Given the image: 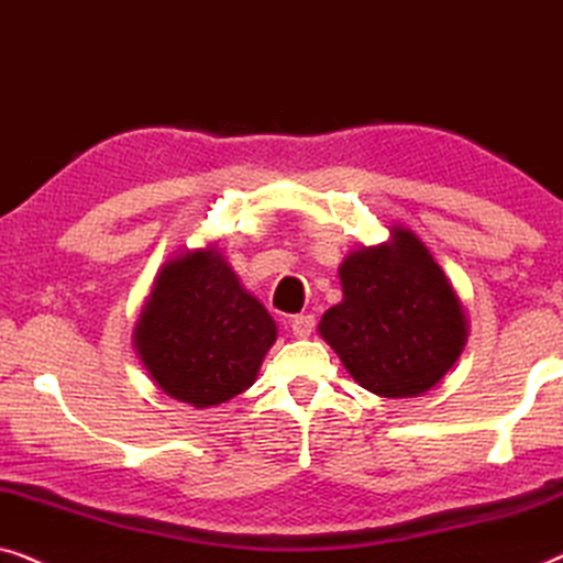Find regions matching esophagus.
I'll return each mask as SVG.
<instances>
[{
  "label": "esophagus",
  "instance_id": "34e87169",
  "mask_svg": "<svg viewBox=\"0 0 563 563\" xmlns=\"http://www.w3.org/2000/svg\"><path fill=\"white\" fill-rule=\"evenodd\" d=\"M313 327H316V319H313V316H308V313H300L290 321V331H292V336H296V339L311 336Z\"/></svg>",
  "mask_w": 563,
  "mask_h": 563
}]
</instances>
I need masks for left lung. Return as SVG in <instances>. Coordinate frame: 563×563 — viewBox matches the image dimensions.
I'll use <instances>...</instances> for the list:
<instances>
[{
	"label": "left lung",
	"mask_w": 563,
	"mask_h": 563,
	"mask_svg": "<svg viewBox=\"0 0 563 563\" xmlns=\"http://www.w3.org/2000/svg\"><path fill=\"white\" fill-rule=\"evenodd\" d=\"M342 300L321 316L319 336L354 383L379 398H418L437 387L470 336L459 292L413 229L393 224L339 265Z\"/></svg>",
	"instance_id": "1"
}]
</instances>
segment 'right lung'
Listing matches in <instances>:
<instances>
[{
    "label": "right lung",
    "instance_id": "right-lung-1",
    "mask_svg": "<svg viewBox=\"0 0 563 563\" xmlns=\"http://www.w3.org/2000/svg\"><path fill=\"white\" fill-rule=\"evenodd\" d=\"M275 339L278 323L217 242L180 252L157 271L132 329L150 379L199 410L252 387Z\"/></svg>",
    "mask_w": 563,
    "mask_h": 563
}]
</instances>
